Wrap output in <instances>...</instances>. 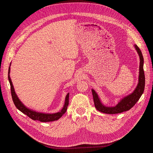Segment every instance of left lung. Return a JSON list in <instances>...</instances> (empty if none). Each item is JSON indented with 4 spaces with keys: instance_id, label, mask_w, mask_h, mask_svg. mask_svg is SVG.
Returning a JSON list of instances; mask_svg holds the SVG:
<instances>
[{
    "instance_id": "obj_1",
    "label": "left lung",
    "mask_w": 153,
    "mask_h": 153,
    "mask_svg": "<svg viewBox=\"0 0 153 153\" xmlns=\"http://www.w3.org/2000/svg\"><path fill=\"white\" fill-rule=\"evenodd\" d=\"M137 52L140 57L139 66V76H138V83L134 91L130 94L124 97L115 106H106L102 104L94 89H92V93L93 96V100L95 107L101 112L108 114H115L121 113L125 111L131 109L133 106L140 99L143 94L145 87V75L143 71V57L141 50L137 47V45H134Z\"/></svg>"
}]
</instances>
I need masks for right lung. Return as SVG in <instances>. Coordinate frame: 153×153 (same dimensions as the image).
Here are the masks:
<instances>
[{
    "instance_id": "add662e5",
    "label": "right lung",
    "mask_w": 153,
    "mask_h": 153,
    "mask_svg": "<svg viewBox=\"0 0 153 153\" xmlns=\"http://www.w3.org/2000/svg\"><path fill=\"white\" fill-rule=\"evenodd\" d=\"M10 66H11V64H10ZM10 66L9 68V71H8V79L11 86V96L15 106L20 111H21L22 113L27 115V116L29 117L30 119L34 120V121H39L41 122H51V121H57V120H58L59 118H61L62 116V115L64 114H65V112L67 110L68 106L69 105V93H68V94L66 96L65 103L61 111H59V112L54 113V114H45V113L36 112V111H34L31 109L27 108L26 106L21 102V101L19 100V98H18L16 94L15 93V89H14V87L13 85L12 81L11 80L10 75Z\"/></svg>"
}]
</instances>
